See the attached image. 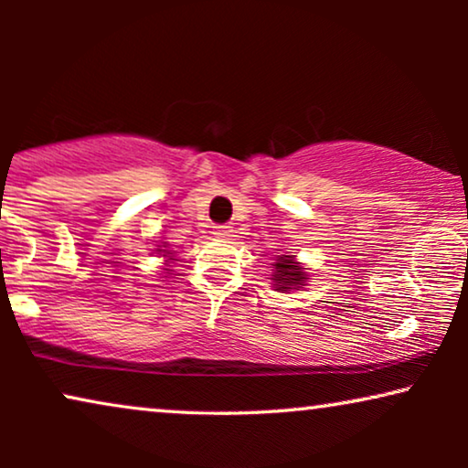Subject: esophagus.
I'll use <instances>...</instances> for the list:
<instances>
[{
  "label": "esophagus",
  "mask_w": 468,
  "mask_h": 468,
  "mask_svg": "<svg viewBox=\"0 0 468 468\" xmlns=\"http://www.w3.org/2000/svg\"><path fill=\"white\" fill-rule=\"evenodd\" d=\"M232 232H234L232 226H219V228L215 229V236H217V239H229V236H232Z\"/></svg>",
  "instance_id": "1"
}]
</instances>
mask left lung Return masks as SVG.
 I'll return each instance as SVG.
<instances>
[{"instance_id": "8db88e82", "label": "left lung", "mask_w": 468, "mask_h": 468, "mask_svg": "<svg viewBox=\"0 0 468 468\" xmlns=\"http://www.w3.org/2000/svg\"><path fill=\"white\" fill-rule=\"evenodd\" d=\"M272 271L274 287H277V292L283 293L298 290L309 279V274L303 271V266H300V261H296L293 255H277V261H272Z\"/></svg>"}]
</instances>
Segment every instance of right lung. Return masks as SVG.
<instances>
[{
  "label": "right lung",
  "instance_id": "1",
  "mask_svg": "<svg viewBox=\"0 0 468 468\" xmlns=\"http://www.w3.org/2000/svg\"><path fill=\"white\" fill-rule=\"evenodd\" d=\"M164 249H157V251L159 253H164V258H168V260H172V255H170V251H168V249H165V247H168V245H165V242H164V245H162ZM164 271H168V268H164Z\"/></svg>",
  "mask_w": 468,
  "mask_h": 468
}]
</instances>
